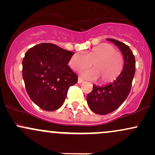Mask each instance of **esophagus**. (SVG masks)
<instances>
[{
    "instance_id": "esophagus-1",
    "label": "esophagus",
    "mask_w": 155,
    "mask_h": 155,
    "mask_svg": "<svg viewBox=\"0 0 155 155\" xmlns=\"http://www.w3.org/2000/svg\"><path fill=\"white\" fill-rule=\"evenodd\" d=\"M83 81H84V80L81 79V78H80V77L78 78V83L81 84V83H82Z\"/></svg>"
}]
</instances>
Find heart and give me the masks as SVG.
<instances>
[{"mask_svg":"<svg viewBox=\"0 0 155 155\" xmlns=\"http://www.w3.org/2000/svg\"><path fill=\"white\" fill-rule=\"evenodd\" d=\"M93 68L80 73L81 77L101 84L111 83L120 75L124 68V58L120 51L108 44H101L92 48L86 54L75 53L69 60V65L78 71L90 67Z\"/></svg>","mask_w":155,"mask_h":155,"instance_id":"obj_1","label":"heart"}]
</instances>
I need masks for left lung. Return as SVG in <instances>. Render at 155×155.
Here are the masks:
<instances>
[{
    "mask_svg": "<svg viewBox=\"0 0 155 155\" xmlns=\"http://www.w3.org/2000/svg\"><path fill=\"white\" fill-rule=\"evenodd\" d=\"M117 46L124 58V68L120 75L113 82L104 86L93 84V90L87 96L90 109L97 114L104 115L117 109L125 101L130 91L136 71V60L132 51L125 44L107 38Z\"/></svg>",
    "mask_w": 155,
    "mask_h": 155,
    "instance_id": "obj_1",
    "label": "left lung"
}]
</instances>
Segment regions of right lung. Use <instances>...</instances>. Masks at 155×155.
Here are the masks:
<instances>
[{
    "label": "right lung",
    "mask_w": 155,
    "mask_h": 155,
    "mask_svg": "<svg viewBox=\"0 0 155 155\" xmlns=\"http://www.w3.org/2000/svg\"><path fill=\"white\" fill-rule=\"evenodd\" d=\"M74 53L53 44L42 43L28 49L22 60V77L28 95L45 111L63 106L77 76L67 65Z\"/></svg>",
    "instance_id": "right-lung-1"
}]
</instances>
